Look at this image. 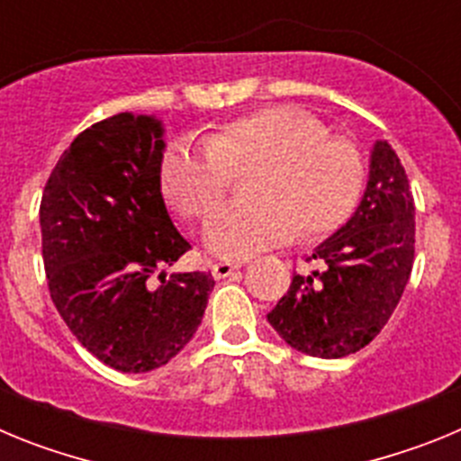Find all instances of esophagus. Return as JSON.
<instances>
[{
  "label": "esophagus",
  "instance_id": "1",
  "mask_svg": "<svg viewBox=\"0 0 461 461\" xmlns=\"http://www.w3.org/2000/svg\"><path fill=\"white\" fill-rule=\"evenodd\" d=\"M240 267H242V263L221 260V263H214V266H212V276H214V279H226V276H230L235 270H240Z\"/></svg>",
  "mask_w": 461,
  "mask_h": 461
}]
</instances>
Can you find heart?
Here are the masks:
<instances>
[{"instance_id":"1","label":"heart","mask_w":461,"mask_h":461,"mask_svg":"<svg viewBox=\"0 0 461 461\" xmlns=\"http://www.w3.org/2000/svg\"><path fill=\"white\" fill-rule=\"evenodd\" d=\"M260 164L251 203L221 205L203 228L205 247L244 258L300 235L328 233L360 198L365 164L356 145L293 105H270L223 124L207 142L177 140L161 158V186L186 217H203L226 195L233 170Z\"/></svg>"}]
</instances>
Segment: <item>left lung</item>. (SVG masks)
<instances>
[{"instance_id": "8db88e82", "label": "left lung", "mask_w": 461, "mask_h": 461, "mask_svg": "<svg viewBox=\"0 0 461 461\" xmlns=\"http://www.w3.org/2000/svg\"><path fill=\"white\" fill-rule=\"evenodd\" d=\"M413 254L415 205L404 166L388 140H376L356 212L313 249L323 270L293 275L267 321L295 351L325 360L351 356L393 316Z\"/></svg>"}]
</instances>
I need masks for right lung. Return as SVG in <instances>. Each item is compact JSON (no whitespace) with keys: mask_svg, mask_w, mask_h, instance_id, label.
<instances>
[{"mask_svg":"<svg viewBox=\"0 0 461 461\" xmlns=\"http://www.w3.org/2000/svg\"><path fill=\"white\" fill-rule=\"evenodd\" d=\"M164 133L154 115L96 122L64 149L41 198L52 303L92 356L126 374L177 356L214 288L210 272H166L189 242L161 194Z\"/></svg>","mask_w":461,"mask_h":461,"instance_id":"obj_1","label":"right lung"}]
</instances>
